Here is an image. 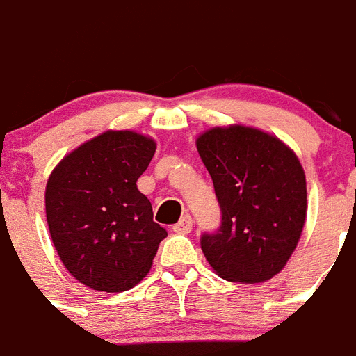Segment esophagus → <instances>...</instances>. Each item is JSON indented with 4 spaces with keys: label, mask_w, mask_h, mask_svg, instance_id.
<instances>
[{
    "label": "esophagus",
    "mask_w": 356,
    "mask_h": 356,
    "mask_svg": "<svg viewBox=\"0 0 356 356\" xmlns=\"http://www.w3.org/2000/svg\"><path fill=\"white\" fill-rule=\"evenodd\" d=\"M172 229H175L176 234H191V229H193V217L188 216H184L180 219V222H176L175 226H172Z\"/></svg>",
    "instance_id": "obj_1"
}]
</instances>
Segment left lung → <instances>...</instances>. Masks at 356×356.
Listing matches in <instances>:
<instances>
[{"label":"left lung","mask_w":356,"mask_h":356,"mask_svg":"<svg viewBox=\"0 0 356 356\" xmlns=\"http://www.w3.org/2000/svg\"><path fill=\"white\" fill-rule=\"evenodd\" d=\"M222 212L219 232L201 237L217 276L262 284L294 253L307 219V178L294 151L253 127H213L197 135Z\"/></svg>","instance_id":"left-lung-1"}]
</instances>
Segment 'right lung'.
Listing matches in <instances>:
<instances>
[{
    "instance_id": "obj_1",
    "label": "right lung",
    "mask_w": 356,
    "mask_h": 356,
    "mask_svg": "<svg viewBox=\"0 0 356 356\" xmlns=\"http://www.w3.org/2000/svg\"><path fill=\"white\" fill-rule=\"evenodd\" d=\"M156 143L134 130H106L56 163L46 184L53 246L87 287L122 292L149 273L165 228L153 221L137 180Z\"/></svg>"
}]
</instances>
